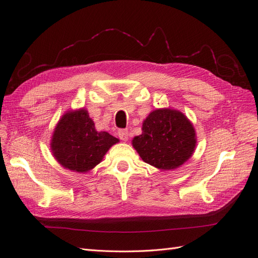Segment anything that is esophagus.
Segmentation results:
<instances>
[{
	"label": "esophagus",
	"instance_id": "34e87169",
	"mask_svg": "<svg viewBox=\"0 0 258 258\" xmlns=\"http://www.w3.org/2000/svg\"><path fill=\"white\" fill-rule=\"evenodd\" d=\"M118 137L122 141H127L129 138V132L127 129H120L118 130Z\"/></svg>",
	"mask_w": 258,
	"mask_h": 258
}]
</instances>
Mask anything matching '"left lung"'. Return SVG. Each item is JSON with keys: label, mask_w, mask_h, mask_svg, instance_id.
Masks as SVG:
<instances>
[{"label": "left lung", "mask_w": 258, "mask_h": 258, "mask_svg": "<svg viewBox=\"0 0 258 258\" xmlns=\"http://www.w3.org/2000/svg\"><path fill=\"white\" fill-rule=\"evenodd\" d=\"M197 139L192 123L179 111L157 108L142 124V135L135 137L132 145L148 165L160 170H172L188 160Z\"/></svg>", "instance_id": "left-lung-1"}]
</instances>
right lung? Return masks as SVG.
Returning a JSON list of instances; mask_svg holds the SVG:
<instances>
[{"label": "right lung", "instance_id": "right-lung-1", "mask_svg": "<svg viewBox=\"0 0 258 258\" xmlns=\"http://www.w3.org/2000/svg\"><path fill=\"white\" fill-rule=\"evenodd\" d=\"M119 140L97 131L87 110L69 111L61 117L52 134L50 148L60 165L75 172H88L103 159Z\"/></svg>", "mask_w": 258, "mask_h": 258}]
</instances>
